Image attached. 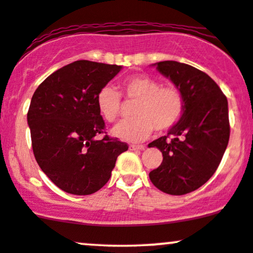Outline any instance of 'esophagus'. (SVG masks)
I'll use <instances>...</instances> for the list:
<instances>
[{
	"mask_svg": "<svg viewBox=\"0 0 253 253\" xmlns=\"http://www.w3.org/2000/svg\"><path fill=\"white\" fill-rule=\"evenodd\" d=\"M145 149V145H129V150L136 151V150H144Z\"/></svg>",
	"mask_w": 253,
	"mask_h": 253,
	"instance_id": "34e87169",
	"label": "esophagus"
}]
</instances>
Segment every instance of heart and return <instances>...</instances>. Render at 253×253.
Segmentation results:
<instances>
[{
    "label": "heart",
    "mask_w": 253,
    "mask_h": 253,
    "mask_svg": "<svg viewBox=\"0 0 253 253\" xmlns=\"http://www.w3.org/2000/svg\"><path fill=\"white\" fill-rule=\"evenodd\" d=\"M121 95L133 107L134 119L123 121L113 129V134L128 141L146 139L153 128L167 132L172 128L184 112V96L175 84L161 85L155 77L134 75L125 78L121 83ZM97 109L107 123L118 121L123 113L121 96L117 90L104 86L96 97Z\"/></svg>",
    "instance_id": "obj_1"
}]
</instances>
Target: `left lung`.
I'll list each match as a JSON object with an SVG mask.
<instances>
[{"label": "left lung", "mask_w": 253, "mask_h": 253, "mask_svg": "<svg viewBox=\"0 0 253 253\" xmlns=\"http://www.w3.org/2000/svg\"><path fill=\"white\" fill-rule=\"evenodd\" d=\"M157 69L181 89L184 112L168 133L149 144L163 153V162L150 172L155 187L170 195L199 189L214 175L229 139L228 103L221 89L194 66L173 60Z\"/></svg>", "instance_id": "obj_1"}]
</instances>
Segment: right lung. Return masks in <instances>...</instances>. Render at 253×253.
Instances as JSON below:
<instances>
[{"instance_id":"right-lung-1","label":"right lung","mask_w":253,"mask_h":253,"mask_svg":"<svg viewBox=\"0 0 253 253\" xmlns=\"http://www.w3.org/2000/svg\"><path fill=\"white\" fill-rule=\"evenodd\" d=\"M120 70L119 65L77 60L54 71L34 91L27 113L34 157L66 193H96L109 181L119 155L128 150L107 134L96 103L98 91Z\"/></svg>"}]
</instances>
